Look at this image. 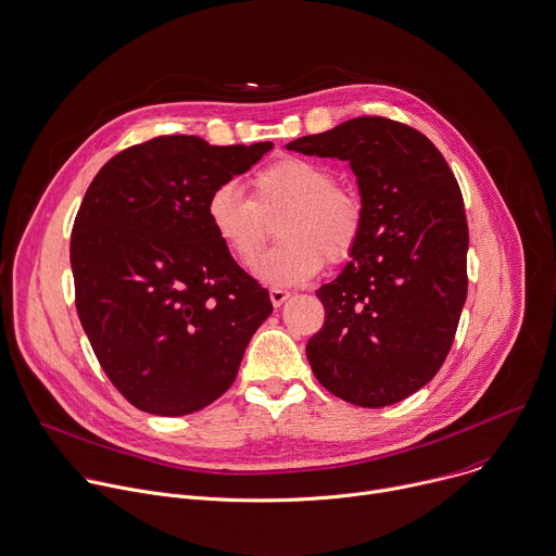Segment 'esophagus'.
Masks as SVG:
<instances>
[{
  "label": "esophagus",
  "mask_w": 556,
  "mask_h": 556,
  "mask_svg": "<svg viewBox=\"0 0 556 556\" xmlns=\"http://www.w3.org/2000/svg\"><path fill=\"white\" fill-rule=\"evenodd\" d=\"M288 299H290V292H288V290H279V288H273V290H270V301H273L275 307H281Z\"/></svg>",
  "instance_id": "34e87169"
}]
</instances>
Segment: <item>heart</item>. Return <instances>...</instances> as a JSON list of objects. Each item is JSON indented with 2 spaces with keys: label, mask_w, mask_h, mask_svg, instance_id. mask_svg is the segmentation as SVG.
Wrapping results in <instances>:
<instances>
[{
  "label": "heart",
  "mask_w": 556,
  "mask_h": 556,
  "mask_svg": "<svg viewBox=\"0 0 556 556\" xmlns=\"http://www.w3.org/2000/svg\"><path fill=\"white\" fill-rule=\"evenodd\" d=\"M333 172L305 156H281L251 178V201L233 182H220L207 197L205 218L223 249L244 268L260 257L270 227L281 238L255 266L275 288L312 279L323 262H349L364 233V203L340 185Z\"/></svg>",
  "instance_id": "heart-1"
}]
</instances>
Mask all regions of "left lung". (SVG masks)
Masks as SVG:
<instances>
[{
	"label": "left lung",
	"mask_w": 556,
	"mask_h": 556,
	"mask_svg": "<svg viewBox=\"0 0 556 556\" xmlns=\"http://www.w3.org/2000/svg\"><path fill=\"white\" fill-rule=\"evenodd\" d=\"M286 148L349 161L364 203L355 255L316 290L325 325L305 346L312 371L349 404H397L437 376L467 299L469 231L454 172L426 135L387 117H355Z\"/></svg>",
	"instance_id": "8db88e82"
}]
</instances>
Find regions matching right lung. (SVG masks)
I'll return each mask as SVG.
<instances>
[{"label":"right lung","instance_id":"right-lung-1","mask_svg":"<svg viewBox=\"0 0 556 556\" xmlns=\"http://www.w3.org/2000/svg\"><path fill=\"white\" fill-rule=\"evenodd\" d=\"M270 148L167 135L122 150L91 180L70 247L76 309L104 374L135 408L182 417L216 402L270 316L268 290L205 218L210 192Z\"/></svg>","mask_w":556,"mask_h":556}]
</instances>
